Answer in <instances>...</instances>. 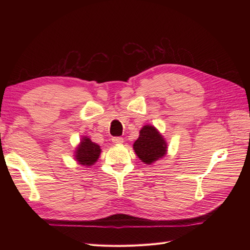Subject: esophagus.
Returning a JSON list of instances; mask_svg holds the SVG:
<instances>
[{
  "label": "esophagus",
  "mask_w": 250,
  "mask_h": 250,
  "mask_svg": "<svg viewBox=\"0 0 250 250\" xmlns=\"http://www.w3.org/2000/svg\"><path fill=\"white\" fill-rule=\"evenodd\" d=\"M111 141H112L113 144H117V145H118V144H122L124 142L123 138H121V137H113L111 139Z\"/></svg>",
  "instance_id": "esophagus-1"
}]
</instances>
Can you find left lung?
I'll return each mask as SVG.
<instances>
[{
	"label": "left lung",
	"mask_w": 250,
	"mask_h": 250,
	"mask_svg": "<svg viewBox=\"0 0 250 250\" xmlns=\"http://www.w3.org/2000/svg\"><path fill=\"white\" fill-rule=\"evenodd\" d=\"M133 149L143 163L152 164L166 154L167 144L153 126L146 125L140 131V137L134 142Z\"/></svg>",
	"instance_id": "8db88e82"
}]
</instances>
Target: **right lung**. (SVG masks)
Wrapping results in <instances>:
<instances>
[{
    "instance_id": "right-lung-1",
    "label": "right lung",
    "mask_w": 250,
    "mask_h": 250,
    "mask_svg": "<svg viewBox=\"0 0 250 250\" xmlns=\"http://www.w3.org/2000/svg\"><path fill=\"white\" fill-rule=\"evenodd\" d=\"M100 152L101 149L99 145H97L87 138H83L76 150V155L75 156H76V160L80 165L92 166L99 158Z\"/></svg>"
}]
</instances>
